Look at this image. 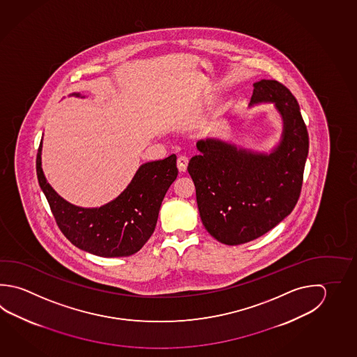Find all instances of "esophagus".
<instances>
[{
    "label": "esophagus",
    "mask_w": 357,
    "mask_h": 357,
    "mask_svg": "<svg viewBox=\"0 0 357 357\" xmlns=\"http://www.w3.org/2000/svg\"><path fill=\"white\" fill-rule=\"evenodd\" d=\"M188 158L186 155H180L177 158V169L180 172H185L188 169Z\"/></svg>",
    "instance_id": "34e87169"
}]
</instances>
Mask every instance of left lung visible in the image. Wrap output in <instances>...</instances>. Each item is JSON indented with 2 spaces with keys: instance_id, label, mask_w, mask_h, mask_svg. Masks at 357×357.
I'll return each mask as SVG.
<instances>
[{
  "instance_id": "obj_1",
  "label": "left lung",
  "mask_w": 357,
  "mask_h": 357,
  "mask_svg": "<svg viewBox=\"0 0 357 357\" xmlns=\"http://www.w3.org/2000/svg\"><path fill=\"white\" fill-rule=\"evenodd\" d=\"M253 86L249 105L271 102L282 116L278 147L266 155L206 138L196 143L200 153L188 166L202 224L227 245L257 239L292 213L308 155L307 127L289 89L266 79Z\"/></svg>"
}]
</instances>
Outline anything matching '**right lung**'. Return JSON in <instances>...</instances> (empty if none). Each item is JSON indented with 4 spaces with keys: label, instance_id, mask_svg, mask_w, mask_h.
Instances as JSON below:
<instances>
[{
    "label": "right lung",
    "instance_id": "right-lung-1",
    "mask_svg": "<svg viewBox=\"0 0 357 357\" xmlns=\"http://www.w3.org/2000/svg\"><path fill=\"white\" fill-rule=\"evenodd\" d=\"M72 96L82 97L79 93ZM41 149L36 155V174L59 229L75 247L104 258L130 257L155 231L163 197L175 181L176 155L143 163L130 185L113 202L100 208L72 205L46 181L41 169Z\"/></svg>",
    "mask_w": 357,
    "mask_h": 357
}]
</instances>
